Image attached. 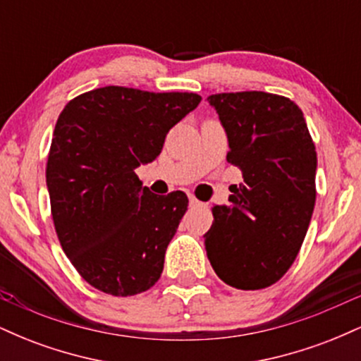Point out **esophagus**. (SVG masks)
Here are the masks:
<instances>
[{"label":"esophagus","instance_id":"1","mask_svg":"<svg viewBox=\"0 0 361 361\" xmlns=\"http://www.w3.org/2000/svg\"><path fill=\"white\" fill-rule=\"evenodd\" d=\"M188 200H190V207H200L202 202H198L193 195H188Z\"/></svg>","mask_w":361,"mask_h":361}]
</instances>
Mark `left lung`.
Segmentation results:
<instances>
[{
  "mask_svg": "<svg viewBox=\"0 0 361 361\" xmlns=\"http://www.w3.org/2000/svg\"><path fill=\"white\" fill-rule=\"evenodd\" d=\"M229 139L227 161L243 173L229 205L214 207L204 234L219 279L241 290L276 283L299 255L316 204L317 154L304 114L264 91L210 94Z\"/></svg>",
  "mask_w": 361,
  "mask_h": 361,
  "instance_id": "left-lung-1",
  "label": "left lung"
}]
</instances>
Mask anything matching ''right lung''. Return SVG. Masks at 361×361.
I'll return each instance as SVG.
<instances>
[{"label": "right lung", "instance_id": "right-lung-1", "mask_svg": "<svg viewBox=\"0 0 361 361\" xmlns=\"http://www.w3.org/2000/svg\"><path fill=\"white\" fill-rule=\"evenodd\" d=\"M200 100L105 86L61 111L45 166L51 214L62 251L91 287L130 297L159 280L188 197L151 193L134 169L159 156L169 128Z\"/></svg>", "mask_w": 361, "mask_h": 361}]
</instances>
